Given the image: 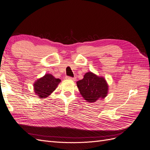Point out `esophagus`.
<instances>
[{
  "mask_svg": "<svg viewBox=\"0 0 150 150\" xmlns=\"http://www.w3.org/2000/svg\"><path fill=\"white\" fill-rule=\"evenodd\" d=\"M66 79H69V80H72V81H75L76 80V78H71V77H69V76H67L66 78Z\"/></svg>",
  "mask_w": 150,
  "mask_h": 150,
  "instance_id": "34e87169",
  "label": "esophagus"
}]
</instances>
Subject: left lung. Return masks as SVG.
I'll list each match as a JSON object with an SVG mask.
<instances>
[{"label":"left lung","instance_id":"1","mask_svg":"<svg viewBox=\"0 0 150 150\" xmlns=\"http://www.w3.org/2000/svg\"><path fill=\"white\" fill-rule=\"evenodd\" d=\"M76 84L81 96L90 103L105 98L108 93L109 86L106 80L91 71L86 72L84 78L77 81Z\"/></svg>","mask_w":150,"mask_h":150}]
</instances>
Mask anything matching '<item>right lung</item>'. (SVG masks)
I'll return each mask as SVG.
<instances>
[{
  "label": "right lung",
  "instance_id": "add662e5",
  "mask_svg": "<svg viewBox=\"0 0 150 150\" xmlns=\"http://www.w3.org/2000/svg\"><path fill=\"white\" fill-rule=\"evenodd\" d=\"M61 81V79L54 78L51 74H45L34 83L35 94L39 98H46L57 88Z\"/></svg>",
  "mask_w": 150,
  "mask_h": 150
}]
</instances>
